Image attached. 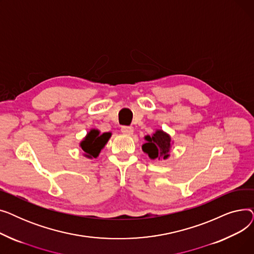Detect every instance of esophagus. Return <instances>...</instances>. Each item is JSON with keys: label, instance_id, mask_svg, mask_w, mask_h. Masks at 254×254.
Wrapping results in <instances>:
<instances>
[{"label": "esophagus", "instance_id": "34e87169", "mask_svg": "<svg viewBox=\"0 0 254 254\" xmlns=\"http://www.w3.org/2000/svg\"><path fill=\"white\" fill-rule=\"evenodd\" d=\"M122 131L124 132L125 135H131L132 132H134V129H132L131 127H122Z\"/></svg>", "mask_w": 254, "mask_h": 254}]
</instances>
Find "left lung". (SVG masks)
<instances>
[{
	"instance_id": "8db88e82",
	"label": "left lung",
	"mask_w": 254,
	"mask_h": 254,
	"mask_svg": "<svg viewBox=\"0 0 254 254\" xmlns=\"http://www.w3.org/2000/svg\"><path fill=\"white\" fill-rule=\"evenodd\" d=\"M146 143L142 145V149L145 153L152 159L161 158L164 159L169 157V152L171 148V138L165 131L158 129L153 134L152 137L146 136Z\"/></svg>"
}]
</instances>
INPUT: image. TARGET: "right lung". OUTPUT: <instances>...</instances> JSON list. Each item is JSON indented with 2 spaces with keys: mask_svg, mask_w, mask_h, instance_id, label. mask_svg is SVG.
<instances>
[{
  "mask_svg": "<svg viewBox=\"0 0 254 254\" xmlns=\"http://www.w3.org/2000/svg\"><path fill=\"white\" fill-rule=\"evenodd\" d=\"M110 137L111 132H104L101 135L98 129H91L84 140L80 143V146L85 152V156L89 158L97 157Z\"/></svg>",
  "mask_w": 254,
  "mask_h": 254,
  "instance_id": "obj_1",
  "label": "right lung"
}]
</instances>
